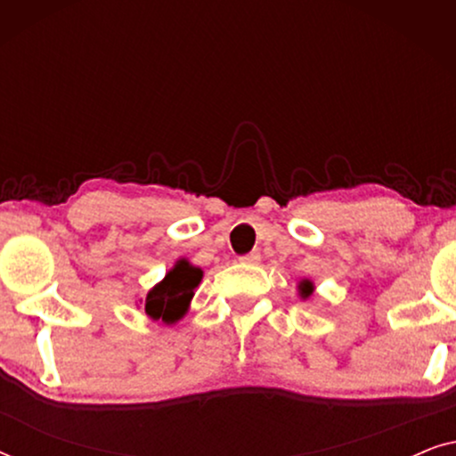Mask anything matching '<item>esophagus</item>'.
I'll list each match as a JSON object with an SVG mask.
<instances>
[{"label": "esophagus", "instance_id": "34e87169", "mask_svg": "<svg viewBox=\"0 0 456 456\" xmlns=\"http://www.w3.org/2000/svg\"><path fill=\"white\" fill-rule=\"evenodd\" d=\"M259 261H261V253L259 251H251V253L242 255V257H240V264H248V265L259 264Z\"/></svg>", "mask_w": 456, "mask_h": 456}]
</instances>
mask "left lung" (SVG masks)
I'll return each instance as SVG.
<instances>
[{
  "instance_id": "8db88e82",
  "label": "left lung",
  "mask_w": 456,
  "mask_h": 456,
  "mask_svg": "<svg viewBox=\"0 0 456 456\" xmlns=\"http://www.w3.org/2000/svg\"><path fill=\"white\" fill-rule=\"evenodd\" d=\"M297 289H298V297L303 298V301H307V298L314 295L315 292V284L311 282V280H307V278H303L301 282L297 284Z\"/></svg>"
}]
</instances>
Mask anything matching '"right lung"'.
<instances>
[{
    "mask_svg": "<svg viewBox=\"0 0 456 456\" xmlns=\"http://www.w3.org/2000/svg\"><path fill=\"white\" fill-rule=\"evenodd\" d=\"M203 270L192 265L189 259H178L164 280L147 292L145 301L141 298L145 314L153 322L161 320L166 326H172L189 314L195 289L201 284Z\"/></svg>",
    "mask_w": 456,
    "mask_h": 456,
    "instance_id": "right-lung-1",
    "label": "right lung"
}]
</instances>
